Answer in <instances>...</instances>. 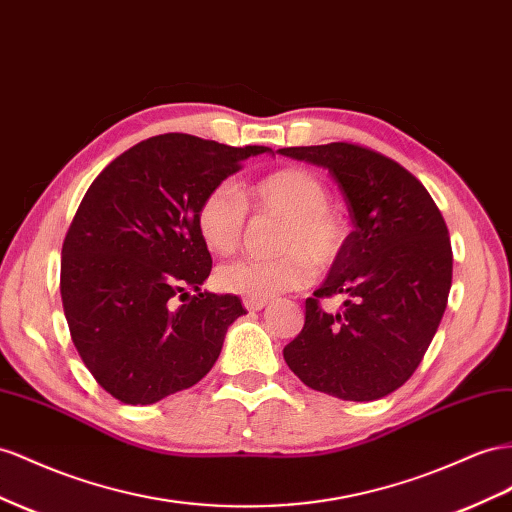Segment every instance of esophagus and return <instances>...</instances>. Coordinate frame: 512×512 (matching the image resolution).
I'll use <instances>...</instances> for the list:
<instances>
[{
  "mask_svg": "<svg viewBox=\"0 0 512 512\" xmlns=\"http://www.w3.org/2000/svg\"><path fill=\"white\" fill-rule=\"evenodd\" d=\"M243 306H245V310L258 312V310H262V308L267 306V301H260V299H243Z\"/></svg>",
  "mask_w": 512,
  "mask_h": 512,
  "instance_id": "1",
  "label": "esophagus"
}]
</instances>
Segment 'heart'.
<instances>
[{
  "label": "heart",
  "instance_id": "b5f03b06",
  "mask_svg": "<svg viewBox=\"0 0 512 512\" xmlns=\"http://www.w3.org/2000/svg\"><path fill=\"white\" fill-rule=\"evenodd\" d=\"M222 183L204 193L196 209V226L204 245L217 256L239 250L247 224V206L256 213L282 217L275 250L267 260H237L219 267L217 284L226 293L267 301L288 290L303 288L312 278V265L325 269L334 262L347 239L342 217L329 209V189L319 176L284 168L258 178L243 193Z\"/></svg>",
  "mask_w": 512,
  "mask_h": 512
}]
</instances>
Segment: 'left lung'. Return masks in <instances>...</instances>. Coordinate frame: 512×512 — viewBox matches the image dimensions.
Wrapping results in <instances>:
<instances>
[{"mask_svg":"<svg viewBox=\"0 0 512 512\" xmlns=\"http://www.w3.org/2000/svg\"><path fill=\"white\" fill-rule=\"evenodd\" d=\"M329 170L349 206L344 239L321 288L306 299V323L284 347L288 368L316 392L377 400L403 385L431 344L452 284L444 217L424 185L375 150L331 142L280 148ZM340 294V313L320 301Z\"/></svg>","mask_w":512,"mask_h":512,"instance_id":"left-lung-1","label":"left lung"}]
</instances>
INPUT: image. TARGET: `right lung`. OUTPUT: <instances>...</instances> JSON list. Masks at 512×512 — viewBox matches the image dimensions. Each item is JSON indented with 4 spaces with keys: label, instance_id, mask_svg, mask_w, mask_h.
<instances>
[{
    "label": "right lung",
    "instance_id": "add662e5",
    "mask_svg": "<svg viewBox=\"0 0 512 512\" xmlns=\"http://www.w3.org/2000/svg\"><path fill=\"white\" fill-rule=\"evenodd\" d=\"M267 150L155 135L86 191L62 245V306L79 357L120 403L153 405L196 385L245 314L237 295L200 290L213 260L196 209L206 191Z\"/></svg>",
    "mask_w": 512,
    "mask_h": 512
}]
</instances>
